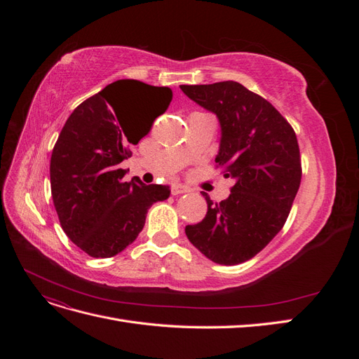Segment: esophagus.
I'll list each match as a JSON object with an SVG mask.
<instances>
[{"label":"esophagus","instance_id":"34e87169","mask_svg":"<svg viewBox=\"0 0 359 359\" xmlns=\"http://www.w3.org/2000/svg\"><path fill=\"white\" fill-rule=\"evenodd\" d=\"M170 191H172L173 196H177V194H182V193L190 191V189L186 187V186H181V184H175V186H172Z\"/></svg>","mask_w":359,"mask_h":359}]
</instances>
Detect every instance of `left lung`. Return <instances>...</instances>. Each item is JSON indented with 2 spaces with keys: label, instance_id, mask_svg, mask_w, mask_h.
Listing matches in <instances>:
<instances>
[{
  "label": "left lung",
  "instance_id": "8db88e82",
  "mask_svg": "<svg viewBox=\"0 0 359 359\" xmlns=\"http://www.w3.org/2000/svg\"><path fill=\"white\" fill-rule=\"evenodd\" d=\"M222 126L217 166L233 178L229 198L208 203L205 219L186 226L189 241L220 265L255 257L281 231L295 199L301 156L295 130L264 97L233 81L181 85Z\"/></svg>",
  "mask_w": 359,
  "mask_h": 359
}]
</instances>
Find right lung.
<instances>
[{"label": "right lung", "mask_w": 359, "mask_h": 359, "mask_svg": "<svg viewBox=\"0 0 359 359\" xmlns=\"http://www.w3.org/2000/svg\"><path fill=\"white\" fill-rule=\"evenodd\" d=\"M170 100L168 86L121 79L82 102L64 124L50 157L52 199L62 231L88 256L121 253L144 229L149 206L169 198L168 186L123 181L118 165L151 128L133 123L135 107L156 102L161 115Z\"/></svg>", "instance_id": "1"}]
</instances>
